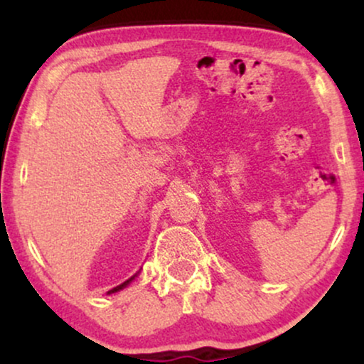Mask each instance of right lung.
Here are the masks:
<instances>
[{
	"label": "right lung",
	"mask_w": 364,
	"mask_h": 364,
	"mask_svg": "<svg viewBox=\"0 0 364 364\" xmlns=\"http://www.w3.org/2000/svg\"><path fill=\"white\" fill-rule=\"evenodd\" d=\"M134 277H136V275H134ZM134 277H131V278H129V280H126V282H124V283H122V285H119V287H116V288H112V290H111V291H109V293H116V291H119V290H122V288H124V287H127V285H129V283H131V282L134 280Z\"/></svg>",
	"instance_id": "1"
}]
</instances>
